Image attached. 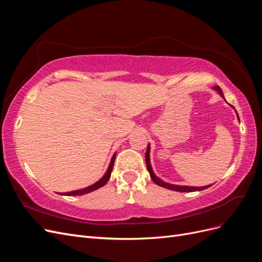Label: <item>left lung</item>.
Listing matches in <instances>:
<instances>
[{
    "label": "left lung",
    "instance_id": "obj_1",
    "mask_svg": "<svg viewBox=\"0 0 262 262\" xmlns=\"http://www.w3.org/2000/svg\"><path fill=\"white\" fill-rule=\"evenodd\" d=\"M214 90H216L221 95H223V93H222V90L220 86H214L213 87ZM145 162H146V167H147V170L149 172L150 175V178H152V180L155 182L156 185L161 186V187H164V188H167V189H170V190H175V191H179V192H192V191H200V190H204L209 188L210 186H205V187H186V186H175V185H169L167 184V182H164L163 180H161L160 178H157L154 172L152 170V167H150V164H149V145L147 146V150L145 153Z\"/></svg>",
    "mask_w": 262,
    "mask_h": 262
}]
</instances>
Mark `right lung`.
<instances>
[{
    "label": "right lung",
    "mask_w": 262,
    "mask_h": 262,
    "mask_svg": "<svg viewBox=\"0 0 262 262\" xmlns=\"http://www.w3.org/2000/svg\"><path fill=\"white\" fill-rule=\"evenodd\" d=\"M115 157H116V155L113 156L112 162H110V165H109L107 172L105 173V176L102 177L99 181H97L96 184H94V185H92V186H90V187H87V188H85V189L75 190V191H71V192H64V193H62V194H64V195H82V194H84V193H89V192H91V191H94V190H96V189L102 187L104 185H106V182H107V181L109 180V178H110V175H112L113 167H114V163H115Z\"/></svg>",
    "instance_id": "right-lung-1"
}]
</instances>
